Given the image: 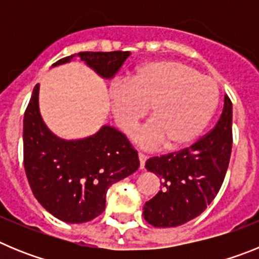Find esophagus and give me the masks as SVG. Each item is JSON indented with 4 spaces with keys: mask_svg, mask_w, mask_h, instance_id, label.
<instances>
[{
    "mask_svg": "<svg viewBox=\"0 0 259 259\" xmlns=\"http://www.w3.org/2000/svg\"><path fill=\"white\" fill-rule=\"evenodd\" d=\"M139 161H140V168L143 170L145 167V161H146V155L143 154V153H139Z\"/></svg>",
    "mask_w": 259,
    "mask_h": 259,
    "instance_id": "esophagus-1",
    "label": "esophagus"
}]
</instances>
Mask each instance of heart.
I'll return each instance as SVG.
<instances>
[{
	"label": "heart",
	"instance_id": "heart-1",
	"mask_svg": "<svg viewBox=\"0 0 259 259\" xmlns=\"http://www.w3.org/2000/svg\"><path fill=\"white\" fill-rule=\"evenodd\" d=\"M116 124L132 135L152 107L153 120L136 136L146 149L180 150L206 130L219 102L218 84L191 65L174 59L146 62L127 84L111 88Z\"/></svg>",
	"mask_w": 259,
	"mask_h": 259
}]
</instances>
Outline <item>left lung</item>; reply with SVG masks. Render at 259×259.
<instances>
[{"label": "left lung", "mask_w": 259, "mask_h": 259, "mask_svg": "<svg viewBox=\"0 0 259 259\" xmlns=\"http://www.w3.org/2000/svg\"><path fill=\"white\" fill-rule=\"evenodd\" d=\"M232 150V102L224 96L218 123L197 143L179 152L153 157L146 170L161 180V191L144 205L154 227H178L205 211L218 194Z\"/></svg>", "instance_id": "obj_1"}]
</instances>
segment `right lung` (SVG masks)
<instances>
[{
	"label": "right lung",
	"instance_id": "add662e5",
	"mask_svg": "<svg viewBox=\"0 0 259 259\" xmlns=\"http://www.w3.org/2000/svg\"><path fill=\"white\" fill-rule=\"evenodd\" d=\"M130 52H81L59 59L63 65L77 57L105 79L122 67ZM23 162L36 200L66 223L97 218L106 206L109 187L139 168L137 152L125 135L104 125L81 140H63L49 131L38 110V84L23 119Z\"/></svg>",
	"mask_w": 259,
	"mask_h": 259
}]
</instances>
